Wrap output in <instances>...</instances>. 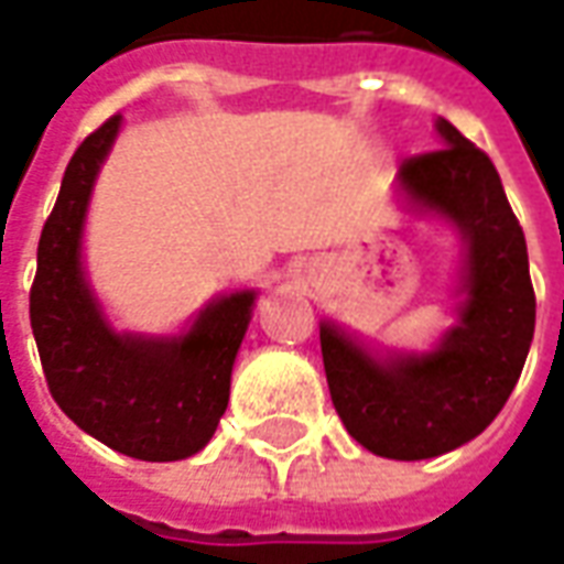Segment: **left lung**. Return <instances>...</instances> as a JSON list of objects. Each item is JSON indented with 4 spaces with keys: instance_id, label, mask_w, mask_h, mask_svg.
Returning <instances> with one entry per match:
<instances>
[{
    "instance_id": "8db88e82",
    "label": "left lung",
    "mask_w": 564,
    "mask_h": 564,
    "mask_svg": "<svg viewBox=\"0 0 564 564\" xmlns=\"http://www.w3.org/2000/svg\"><path fill=\"white\" fill-rule=\"evenodd\" d=\"M443 149L409 159L400 195L446 219L464 241L458 323L431 350L376 354L333 321L321 323L329 397L372 455L421 460L470 443L501 412L534 338V290L519 219L482 149L436 118Z\"/></svg>"
}]
</instances>
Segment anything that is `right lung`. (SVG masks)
Wrapping results in <instances>:
<instances>
[{
	"label": "right lung",
	"mask_w": 564,
	"mask_h": 564,
	"mask_svg": "<svg viewBox=\"0 0 564 564\" xmlns=\"http://www.w3.org/2000/svg\"><path fill=\"white\" fill-rule=\"evenodd\" d=\"M118 131L112 116L66 164L39 238L30 323L51 397L82 431L128 458L183 460L210 443L226 412L256 290L214 299L180 336L112 329L85 274L82 235Z\"/></svg>",
	"instance_id": "obj_1"
}]
</instances>
